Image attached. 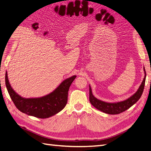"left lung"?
Instances as JSON below:
<instances>
[{"label":"left lung","instance_id":"1","mask_svg":"<svg viewBox=\"0 0 151 151\" xmlns=\"http://www.w3.org/2000/svg\"><path fill=\"white\" fill-rule=\"evenodd\" d=\"M144 69L145 72V76L139 89L134 95H132L131 97L125 100V101L114 103L102 101L101 100L98 99L94 96L92 93V91H91V86H89V101L91 104L96 108L99 109V110L105 113L110 114V115H116V114H119L126 111L127 109L130 108L132 106H133L140 98L142 94L146 77V72L144 67Z\"/></svg>","mask_w":151,"mask_h":151}]
</instances>
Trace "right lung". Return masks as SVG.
Returning <instances> with one entry per match:
<instances>
[{
    "label": "right lung",
    "instance_id": "1",
    "mask_svg": "<svg viewBox=\"0 0 151 151\" xmlns=\"http://www.w3.org/2000/svg\"><path fill=\"white\" fill-rule=\"evenodd\" d=\"M76 76L63 81L50 94L37 98H24L12 88L6 73V85L10 97L16 108L28 115L40 118H47L60 112L67 103L68 91Z\"/></svg>",
    "mask_w": 151,
    "mask_h": 151
}]
</instances>
